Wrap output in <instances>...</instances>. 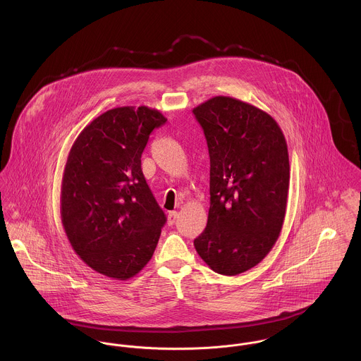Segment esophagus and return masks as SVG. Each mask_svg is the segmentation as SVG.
<instances>
[{
    "mask_svg": "<svg viewBox=\"0 0 361 361\" xmlns=\"http://www.w3.org/2000/svg\"><path fill=\"white\" fill-rule=\"evenodd\" d=\"M178 215H179V214H178L176 211H171V212L168 214V216H166V222H168V225H169V226L175 224V221H176Z\"/></svg>",
    "mask_w": 361,
    "mask_h": 361,
    "instance_id": "1",
    "label": "esophagus"
}]
</instances>
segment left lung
I'll list each match as a JSON object with an SVG mask.
<instances>
[{
	"mask_svg": "<svg viewBox=\"0 0 361 361\" xmlns=\"http://www.w3.org/2000/svg\"><path fill=\"white\" fill-rule=\"evenodd\" d=\"M209 154V209L195 247L222 275H239L271 252L283 226L290 165L276 121L256 105L215 96L193 109Z\"/></svg>",
	"mask_w": 361,
	"mask_h": 361,
	"instance_id": "obj_1",
	"label": "left lung"
}]
</instances>
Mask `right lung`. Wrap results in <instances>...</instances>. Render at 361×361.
Instances as JSON below:
<instances>
[{
  "instance_id": "add662e5",
  "label": "right lung",
  "mask_w": 361,
  "mask_h": 361,
  "mask_svg": "<svg viewBox=\"0 0 361 361\" xmlns=\"http://www.w3.org/2000/svg\"><path fill=\"white\" fill-rule=\"evenodd\" d=\"M165 122L155 108L116 106L93 119L69 150L61 222L75 253L108 278L126 281L153 257L165 215L140 158L153 129Z\"/></svg>"
}]
</instances>
